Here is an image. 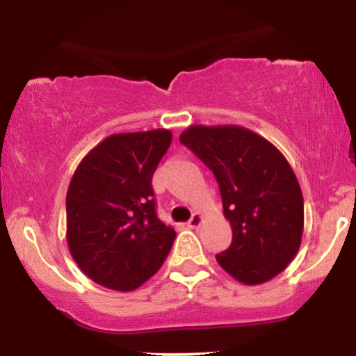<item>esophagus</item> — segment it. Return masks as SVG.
<instances>
[{
	"label": "esophagus",
	"instance_id": "esophagus-1",
	"mask_svg": "<svg viewBox=\"0 0 356 356\" xmlns=\"http://www.w3.org/2000/svg\"><path fill=\"white\" fill-rule=\"evenodd\" d=\"M202 220H204V218H202V214L201 212H195L194 216H192V218L189 219V222H187V226L191 227V229H195V227H199L202 224Z\"/></svg>",
	"mask_w": 356,
	"mask_h": 356
}]
</instances>
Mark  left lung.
<instances>
[{
    "label": "left lung",
    "instance_id": "left-lung-1",
    "mask_svg": "<svg viewBox=\"0 0 356 356\" xmlns=\"http://www.w3.org/2000/svg\"><path fill=\"white\" fill-rule=\"evenodd\" d=\"M218 179L231 246L216 254L219 266L252 286L266 283L295 259L301 246L305 206L284 155L239 125H191L179 137Z\"/></svg>",
    "mask_w": 356,
    "mask_h": 356
}]
</instances>
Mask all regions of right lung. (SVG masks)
I'll return each instance as SVG.
<instances>
[{"label": "right lung", "instance_id": "right-lung-1", "mask_svg": "<svg viewBox=\"0 0 356 356\" xmlns=\"http://www.w3.org/2000/svg\"><path fill=\"white\" fill-rule=\"evenodd\" d=\"M172 142L167 129L113 134L81 159L67 192V243L90 280L134 291L152 277L175 231L155 212L152 175Z\"/></svg>", "mask_w": 356, "mask_h": 356}]
</instances>
